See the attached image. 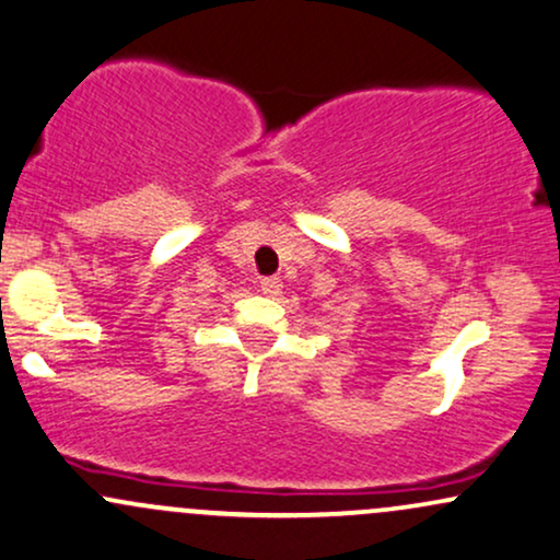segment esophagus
I'll return each mask as SVG.
<instances>
[{
	"label": "esophagus",
	"mask_w": 560,
	"mask_h": 560,
	"mask_svg": "<svg viewBox=\"0 0 560 560\" xmlns=\"http://www.w3.org/2000/svg\"><path fill=\"white\" fill-rule=\"evenodd\" d=\"M259 288L265 295H280L282 280L280 278H259Z\"/></svg>",
	"instance_id": "1"
}]
</instances>
